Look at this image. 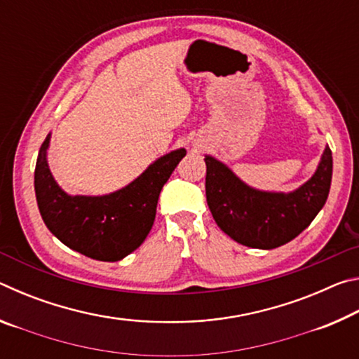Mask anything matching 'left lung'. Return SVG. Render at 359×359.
Here are the masks:
<instances>
[{
  "label": "left lung",
  "instance_id": "obj_1",
  "mask_svg": "<svg viewBox=\"0 0 359 359\" xmlns=\"http://www.w3.org/2000/svg\"><path fill=\"white\" fill-rule=\"evenodd\" d=\"M204 161L212 217L231 239L252 248L271 250L293 241L323 209L330 194L332 154L327 145L312 177L288 193L253 188L212 155Z\"/></svg>",
  "mask_w": 359,
  "mask_h": 359
}]
</instances>
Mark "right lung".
<instances>
[{
	"label": "right lung",
	"mask_w": 359,
	"mask_h": 359,
	"mask_svg": "<svg viewBox=\"0 0 359 359\" xmlns=\"http://www.w3.org/2000/svg\"><path fill=\"white\" fill-rule=\"evenodd\" d=\"M50 133L34 169L36 201L48 231L71 250L98 261H120L142 244L155 222L158 196L187 155L177 149L163 155L117 191L88 196L68 194L53 179L47 161Z\"/></svg>",
	"instance_id": "right-lung-1"
}]
</instances>
